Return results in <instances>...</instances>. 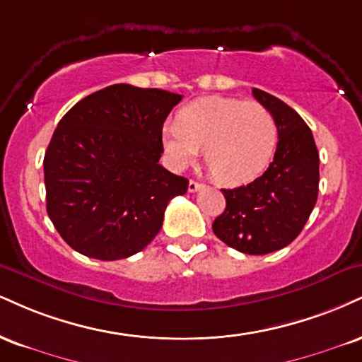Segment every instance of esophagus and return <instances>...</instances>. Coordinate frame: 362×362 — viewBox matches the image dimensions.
<instances>
[{
  "mask_svg": "<svg viewBox=\"0 0 362 362\" xmlns=\"http://www.w3.org/2000/svg\"><path fill=\"white\" fill-rule=\"evenodd\" d=\"M202 189V184H199V182L195 180H190L189 182V192H197V190Z\"/></svg>",
  "mask_w": 362,
  "mask_h": 362,
  "instance_id": "esophagus-1",
  "label": "esophagus"
}]
</instances>
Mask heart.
Returning <instances> with one entry per match:
<instances>
[{
  "label": "heart",
  "mask_w": 362,
  "mask_h": 362,
  "mask_svg": "<svg viewBox=\"0 0 362 362\" xmlns=\"http://www.w3.org/2000/svg\"><path fill=\"white\" fill-rule=\"evenodd\" d=\"M168 162L185 168L204 150L207 167L221 184L241 185L264 172L275 155L278 126L263 104L236 98H204L190 103L178 121L163 126Z\"/></svg>",
  "instance_id": "heart-1"
}]
</instances>
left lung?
<instances>
[{
  "mask_svg": "<svg viewBox=\"0 0 362 362\" xmlns=\"http://www.w3.org/2000/svg\"><path fill=\"white\" fill-rule=\"evenodd\" d=\"M252 98L276 121L275 156L251 184L223 189L226 209L216 217L212 230L234 250L268 255L288 246L315 207L319 151L310 128L288 104L261 89H252Z\"/></svg>",
  "mask_w": 362,
  "mask_h": 362,
  "instance_id": "8db88e82",
  "label": "left lung"
}]
</instances>
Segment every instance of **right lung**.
Wrapping results in <instances>:
<instances>
[{
  "label": "right lung",
  "mask_w": 362,
  "mask_h": 362,
  "mask_svg": "<svg viewBox=\"0 0 362 362\" xmlns=\"http://www.w3.org/2000/svg\"><path fill=\"white\" fill-rule=\"evenodd\" d=\"M180 94L115 84L67 111L43 158L47 212L72 250L115 261L160 233L185 177L158 163L163 123Z\"/></svg>",
  "instance_id": "obj_1"
}]
</instances>
